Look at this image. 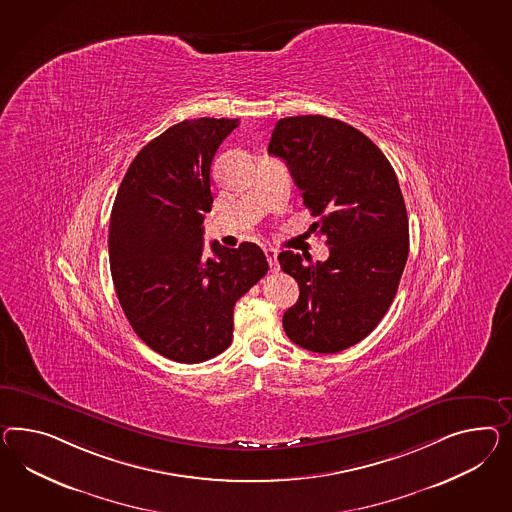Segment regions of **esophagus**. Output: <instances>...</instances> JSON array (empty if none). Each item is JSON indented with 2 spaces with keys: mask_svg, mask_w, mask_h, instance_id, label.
I'll list each match as a JSON object with an SVG mask.
<instances>
[{
  "mask_svg": "<svg viewBox=\"0 0 512 512\" xmlns=\"http://www.w3.org/2000/svg\"><path fill=\"white\" fill-rule=\"evenodd\" d=\"M264 255H266V259H268L270 268H272V270H277V268H279V263H277V249L264 248Z\"/></svg>",
  "mask_w": 512,
  "mask_h": 512,
  "instance_id": "1",
  "label": "esophagus"
}]
</instances>
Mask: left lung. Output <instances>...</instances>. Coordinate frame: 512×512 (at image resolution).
<instances>
[{
  "mask_svg": "<svg viewBox=\"0 0 512 512\" xmlns=\"http://www.w3.org/2000/svg\"><path fill=\"white\" fill-rule=\"evenodd\" d=\"M268 152L285 160L317 218L311 231L330 246L324 263L279 253L300 287L283 328L305 350L341 352L373 332L399 289L410 248L399 180L363 132L324 115L279 119Z\"/></svg>",
  "mask_w": 512,
  "mask_h": 512,
  "instance_id": "left-lung-1",
  "label": "left lung"
}]
</instances>
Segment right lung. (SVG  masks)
<instances>
[{"label":"right lung","mask_w":512,"mask_h":512,"mask_svg":"<svg viewBox=\"0 0 512 512\" xmlns=\"http://www.w3.org/2000/svg\"><path fill=\"white\" fill-rule=\"evenodd\" d=\"M238 119H186L149 141L111 208V277L139 339L164 358L201 363L233 341L236 300L268 272L251 242L203 255L210 166Z\"/></svg>","instance_id":"add662e5"}]
</instances>
